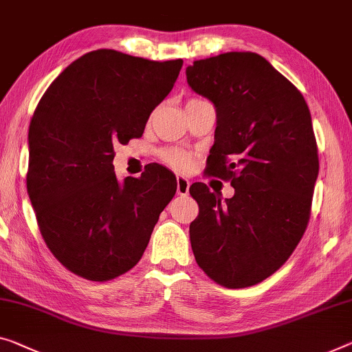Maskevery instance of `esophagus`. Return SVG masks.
I'll list each match as a JSON object with an SVG mask.
<instances>
[{
	"instance_id": "esophagus-1",
	"label": "esophagus",
	"mask_w": 352,
	"mask_h": 352,
	"mask_svg": "<svg viewBox=\"0 0 352 352\" xmlns=\"http://www.w3.org/2000/svg\"><path fill=\"white\" fill-rule=\"evenodd\" d=\"M190 192V180L182 175H177V194L178 196H188Z\"/></svg>"
}]
</instances>
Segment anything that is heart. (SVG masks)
Listing matches in <instances>:
<instances>
[{"instance_id": "heart-1", "label": "heart", "mask_w": 352, "mask_h": 352, "mask_svg": "<svg viewBox=\"0 0 352 352\" xmlns=\"http://www.w3.org/2000/svg\"><path fill=\"white\" fill-rule=\"evenodd\" d=\"M196 101V99H191ZM161 160L177 170H188L192 166V155L182 148H166L161 151Z\"/></svg>"}]
</instances>
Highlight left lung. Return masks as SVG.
I'll return each mask as SVG.
<instances>
[{
    "mask_svg": "<svg viewBox=\"0 0 352 352\" xmlns=\"http://www.w3.org/2000/svg\"><path fill=\"white\" fill-rule=\"evenodd\" d=\"M192 91L217 109L207 174L230 182L221 201L206 183L190 194L197 265L230 289L274 275L300 242L319 172L311 115L287 78L253 52H228L186 67Z\"/></svg>",
    "mask_w": 352,
    "mask_h": 352,
    "instance_id": "left-lung-1",
    "label": "left lung"
}]
</instances>
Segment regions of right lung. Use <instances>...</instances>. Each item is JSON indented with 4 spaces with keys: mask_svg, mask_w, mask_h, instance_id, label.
<instances>
[{
    "mask_svg": "<svg viewBox=\"0 0 352 352\" xmlns=\"http://www.w3.org/2000/svg\"><path fill=\"white\" fill-rule=\"evenodd\" d=\"M182 66L94 50L41 98L28 131L26 188L47 248L72 274L113 280L142 258L177 180L153 162L120 182L113 146L142 138Z\"/></svg>",
    "mask_w": 352,
    "mask_h": 352,
    "instance_id": "obj_1",
    "label": "right lung"
}]
</instances>
